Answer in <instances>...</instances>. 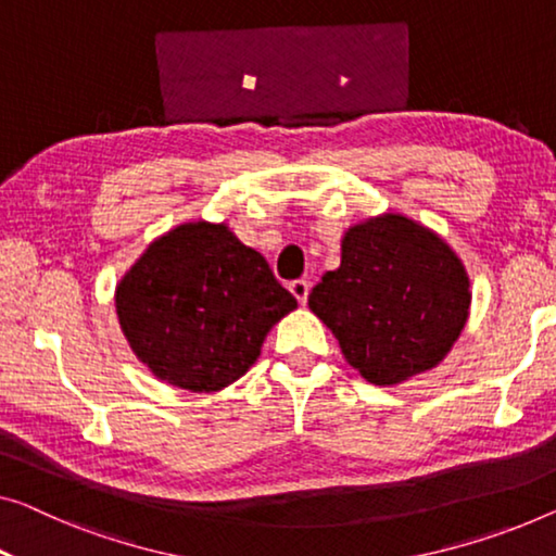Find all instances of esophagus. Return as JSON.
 I'll return each mask as SVG.
<instances>
[{
  "mask_svg": "<svg viewBox=\"0 0 556 556\" xmlns=\"http://www.w3.org/2000/svg\"><path fill=\"white\" fill-rule=\"evenodd\" d=\"M289 292L296 296V302L306 304V296H309V281H306V279H294L292 285H289Z\"/></svg>",
  "mask_w": 556,
  "mask_h": 556,
  "instance_id": "1",
  "label": "esophagus"
}]
</instances>
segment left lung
<instances>
[{
    "label": "left lung",
    "mask_w": 556,
    "mask_h": 556,
    "mask_svg": "<svg viewBox=\"0 0 556 556\" xmlns=\"http://www.w3.org/2000/svg\"><path fill=\"white\" fill-rule=\"evenodd\" d=\"M469 277L452 247L402 214L342 239V264L309 294V309L371 384H400L437 367L469 317Z\"/></svg>",
    "instance_id": "8db88e82"
}]
</instances>
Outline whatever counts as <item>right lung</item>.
Instances as JSON below:
<instances>
[{
  "label": "right lung",
  "instance_id": "1",
  "mask_svg": "<svg viewBox=\"0 0 556 556\" xmlns=\"http://www.w3.org/2000/svg\"><path fill=\"white\" fill-rule=\"evenodd\" d=\"M114 302L139 362L189 392L237 382L269 329L296 306L260 252L210 222L181 225L149 244Z\"/></svg>",
  "mask_w": 556,
  "mask_h": 556
}]
</instances>
